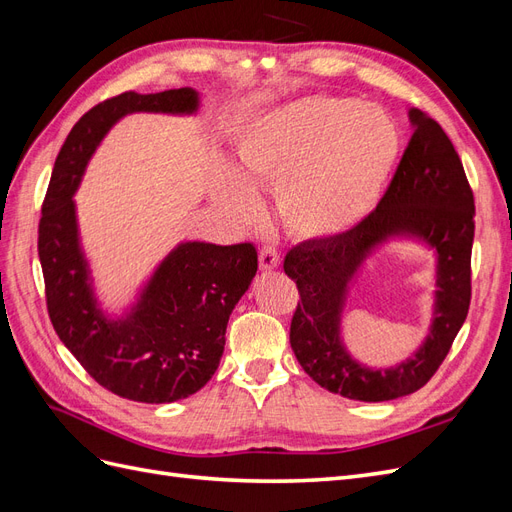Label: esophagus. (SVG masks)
<instances>
[{
  "label": "esophagus",
  "instance_id": "1",
  "mask_svg": "<svg viewBox=\"0 0 512 512\" xmlns=\"http://www.w3.org/2000/svg\"><path fill=\"white\" fill-rule=\"evenodd\" d=\"M258 260H260L262 271H273V269L280 267V252H277L273 245H265L258 252Z\"/></svg>",
  "mask_w": 512,
  "mask_h": 512
}]
</instances>
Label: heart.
Wrapping results in <instances>:
<instances>
[{
  "label": "heart",
  "instance_id": "obj_1",
  "mask_svg": "<svg viewBox=\"0 0 512 512\" xmlns=\"http://www.w3.org/2000/svg\"><path fill=\"white\" fill-rule=\"evenodd\" d=\"M399 149L397 123L382 108L348 98H303L241 134L237 175L226 170L215 194L243 215L252 207L247 185H267L290 237L331 241L374 211Z\"/></svg>",
  "mask_w": 512,
  "mask_h": 512
}]
</instances>
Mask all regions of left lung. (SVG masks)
Returning a JSON list of instances; mask_svg holds the SVG:
<instances>
[{"mask_svg":"<svg viewBox=\"0 0 512 512\" xmlns=\"http://www.w3.org/2000/svg\"><path fill=\"white\" fill-rule=\"evenodd\" d=\"M408 115L414 132L378 207L346 235L303 241L284 258V271L301 294L290 322L294 356L322 389L356 401H389L425 386L470 309L472 188L440 123L418 108ZM395 236L416 238L437 252V303L422 348L395 368L371 370L345 350L341 314L355 271L378 244Z\"/></svg>","mask_w":512,"mask_h":512,"instance_id":"obj_1","label":"left lung"}]
</instances>
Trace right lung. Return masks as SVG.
I'll return each instance as SVG.
<instances>
[{"label": "right lung", "instance_id": "add662e5", "mask_svg": "<svg viewBox=\"0 0 512 512\" xmlns=\"http://www.w3.org/2000/svg\"><path fill=\"white\" fill-rule=\"evenodd\" d=\"M198 91L108 98L74 123L53 166L38 226V256L53 329L87 374L111 393L143 404L185 399L220 365L226 324L250 288L258 254L252 243H179L119 318H108L94 294L81 250L74 192L100 141L130 113L192 115Z\"/></svg>", "mask_w": 512, "mask_h": 512}]
</instances>
